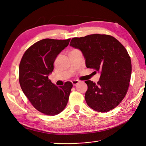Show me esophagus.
Instances as JSON below:
<instances>
[{"instance_id":"obj_1","label":"esophagus","mask_w":146,"mask_h":146,"mask_svg":"<svg viewBox=\"0 0 146 146\" xmlns=\"http://www.w3.org/2000/svg\"><path fill=\"white\" fill-rule=\"evenodd\" d=\"M79 82H80V81L78 80H73V81H72V83L73 86H75L76 84H78Z\"/></svg>"}]
</instances>
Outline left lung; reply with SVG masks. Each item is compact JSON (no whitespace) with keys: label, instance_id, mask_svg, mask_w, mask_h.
<instances>
[{"label":"left lung","instance_id":"1","mask_svg":"<svg viewBox=\"0 0 146 146\" xmlns=\"http://www.w3.org/2000/svg\"><path fill=\"white\" fill-rule=\"evenodd\" d=\"M70 45L82 52L88 68L101 73L97 83L85 81L87 104L101 113L113 110L124 99L129 86L132 65L126 49L114 37L105 34L74 37Z\"/></svg>","mask_w":146,"mask_h":146}]
</instances>
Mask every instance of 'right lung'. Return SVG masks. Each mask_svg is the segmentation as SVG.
Segmentation results:
<instances>
[{"mask_svg":"<svg viewBox=\"0 0 146 146\" xmlns=\"http://www.w3.org/2000/svg\"><path fill=\"white\" fill-rule=\"evenodd\" d=\"M70 38H45L27 49L19 65V83L23 93L36 110L55 116L66 107L73 87L70 81L58 87L48 78L57 55L68 45Z\"/></svg>","mask_w":146,"mask_h":146,"instance_id":"right-lung-1","label":"right lung"}]
</instances>
